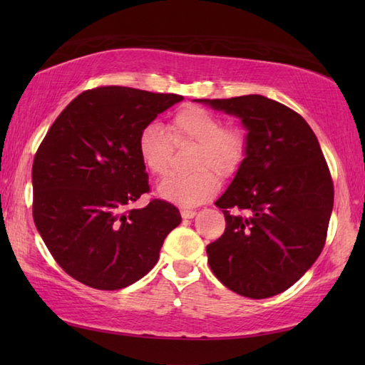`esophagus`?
<instances>
[{"mask_svg": "<svg viewBox=\"0 0 365 365\" xmlns=\"http://www.w3.org/2000/svg\"><path fill=\"white\" fill-rule=\"evenodd\" d=\"M180 215H182V218L190 220L196 215V210H192V208H180Z\"/></svg>", "mask_w": 365, "mask_h": 365, "instance_id": "1", "label": "esophagus"}]
</instances>
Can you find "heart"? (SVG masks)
Returning a JSON list of instances; mask_svg holds the SVG:
<instances>
[{"label": "heart", "instance_id": "1", "mask_svg": "<svg viewBox=\"0 0 365 365\" xmlns=\"http://www.w3.org/2000/svg\"><path fill=\"white\" fill-rule=\"evenodd\" d=\"M175 145H195L188 174H170L158 185V195L169 202L197 205L218 192L222 178L234 177L247 153L246 131L200 105L178 108L166 128L158 122L145 123L138 135V155L147 173L163 177L173 160ZM217 173L215 175L214 173Z\"/></svg>", "mask_w": 365, "mask_h": 365}]
</instances>
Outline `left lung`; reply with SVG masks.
<instances>
[{
  "mask_svg": "<svg viewBox=\"0 0 365 365\" xmlns=\"http://www.w3.org/2000/svg\"><path fill=\"white\" fill-rule=\"evenodd\" d=\"M235 114L247 153L226 192V229L207 246L208 265L242 297L262 299L289 289L323 251L334 204L328 163L301 115L263 96L199 98Z\"/></svg>",
  "mask_w": 365,
  "mask_h": 365,
  "instance_id": "8db88e82",
  "label": "left lung"
}]
</instances>
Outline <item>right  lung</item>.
Returning a JSON list of instances; mask_svg holds the SVG:
<instances>
[{"label":"right lung","mask_w":365,"mask_h":365,"mask_svg":"<svg viewBox=\"0 0 365 365\" xmlns=\"http://www.w3.org/2000/svg\"><path fill=\"white\" fill-rule=\"evenodd\" d=\"M177 94L125 86L81 92L46 131L33 163V218L53 259L97 290H119L158 262L163 242L182 221L178 208L152 199L138 135Z\"/></svg>","instance_id":"add662e5"}]
</instances>
